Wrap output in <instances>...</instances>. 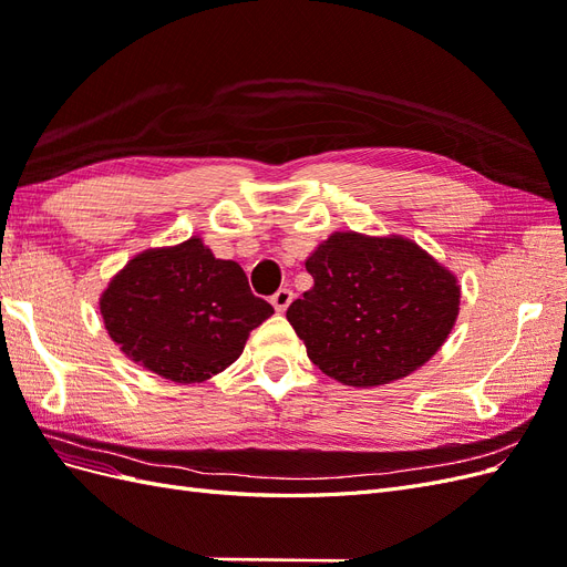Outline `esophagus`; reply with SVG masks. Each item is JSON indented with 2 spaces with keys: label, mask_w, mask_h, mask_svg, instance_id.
Segmentation results:
<instances>
[{
  "label": "esophagus",
  "mask_w": 567,
  "mask_h": 567,
  "mask_svg": "<svg viewBox=\"0 0 567 567\" xmlns=\"http://www.w3.org/2000/svg\"><path fill=\"white\" fill-rule=\"evenodd\" d=\"M290 302H293V290H290V288H279L277 293L271 296V305H274V310H277V312H286Z\"/></svg>",
  "instance_id": "1"
}]
</instances>
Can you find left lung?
Masks as SVG:
<instances>
[{"label": "left lung", "instance_id": "left-lung-1", "mask_svg": "<svg viewBox=\"0 0 567 567\" xmlns=\"http://www.w3.org/2000/svg\"><path fill=\"white\" fill-rule=\"evenodd\" d=\"M305 267L315 286L290 302L286 319L312 362L346 385L404 379L456 321V277L406 238L338 231Z\"/></svg>", "mask_w": 567, "mask_h": 567}]
</instances>
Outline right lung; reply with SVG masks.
Segmentation results:
<instances>
[{
	"label": "right lung",
	"instance_id": "obj_1",
	"mask_svg": "<svg viewBox=\"0 0 567 567\" xmlns=\"http://www.w3.org/2000/svg\"><path fill=\"white\" fill-rule=\"evenodd\" d=\"M271 315L246 271L217 260L200 238L136 255L101 296V317L120 350L175 383L225 371Z\"/></svg>",
	"mask_w": 567,
	"mask_h": 567
}]
</instances>
